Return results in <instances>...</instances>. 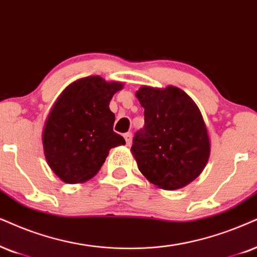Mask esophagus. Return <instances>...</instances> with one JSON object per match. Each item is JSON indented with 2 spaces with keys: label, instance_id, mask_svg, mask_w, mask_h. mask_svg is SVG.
<instances>
[{
  "label": "esophagus",
  "instance_id": "esophagus-1",
  "mask_svg": "<svg viewBox=\"0 0 257 257\" xmlns=\"http://www.w3.org/2000/svg\"><path fill=\"white\" fill-rule=\"evenodd\" d=\"M132 138H133L132 133H125V134H124V139H125V144H126V145H131Z\"/></svg>",
  "mask_w": 257,
  "mask_h": 257
}]
</instances>
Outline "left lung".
<instances>
[{"label":"left lung","mask_w":257,"mask_h":257,"mask_svg":"<svg viewBox=\"0 0 257 257\" xmlns=\"http://www.w3.org/2000/svg\"><path fill=\"white\" fill-rule=\"evenodd\" d=\"M136 97L145 108V125L135 133L131 151L140 172L164 190L186 186L203 172L210 157L199 109L175 86H142Z\"/></svg>","instance_id":"obj_1"}]
</instances>
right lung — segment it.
I'll list each match as a JSON object with an SVG mask.
<instances>
[{"mask_svg": "<svg viewBox=\"0 0 257 257\" xmlns=\"http://www.w3.org/2000/svg\"><path fill=\"white\" fill-rule=\"evenodd\" d=\"M122 86L98 76L82 78L67 86L54 103L42 144L48 165L65 183L91 179L110 149L125 144L113 132L115 115L109 109L113 93Z\"/></svg>", "mask_w": 257, "mask_h": 257, "instance_id": "add662e5", "label": "right lung"}]
</instances>
